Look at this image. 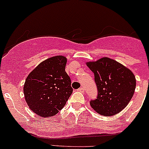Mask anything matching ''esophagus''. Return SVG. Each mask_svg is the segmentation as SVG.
Segmentation results:
<instances>
[{
    "instance_id": "obj_1",
    "label": "esophagus",
    "mask_w": 149,
    "mask_h": 149,
    "mask_svg": "<svg viewBox=\"0 0 149 149\" xmlns=\"http://www.w3.org/2000/svg\"><path fill=\"white\" fill-rule=\"evenodd\" d=\"M78 91H84V88H82V87H81V88H79V89H78Z\"/></svg>"
}]
</instances>
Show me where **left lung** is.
Instances as JSON below:
<instances>
[{"mask_svg": "<svg viewBox=\"0 0 149 149\" xmlns=\"http://www.w3.org/2000/svg\"><path fill=\"white\" fill-rule=\"evenodd\" d=\"M94 73L97 88L91 107L104 116H112L121 112L131 100L136 89V77L131 70L114 60L102 58L87 63Z\"/></svg>", "mask_w": 149, "mask_h": 149, "instance_id": "obj_1", "label": "left lung"}]
</instances>
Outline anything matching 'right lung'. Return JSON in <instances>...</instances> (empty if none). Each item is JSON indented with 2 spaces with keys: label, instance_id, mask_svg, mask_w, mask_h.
Returning a JSON list of instances; mask_svg holds the SVG:
<instances>
[{
  "label": "right lung",
  "instance_id": "obj_1",
  "mask_svg": "<svg viewBox=\"0 0 149 149\" xmlns=\"http://www.w3.org/2000/svg\"><path fill=\"white\" fill-rule=\"evenodd\" d=\"M67 59L58 55L38 65L27 76L24 94L28 106L41 117L53 116L63 108L73 92L66 73Z\"/></svg>",
  "mask_w": 149,
  "mask_h": 149
}]
</instances>
